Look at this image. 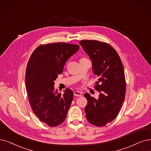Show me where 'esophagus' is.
<instances>
[{
    "label": "esophagus",
    "instance_id": "1",
    "mask_svg": "<svg viewBox=\"0 0 151 151\" xmlns=\"http://www.w3.org/2000/svg\"><path fill=\"white\" fill-rule=\"evenodd\" d=\"M82 93L81 92H79V91H75V92H74V95L76 96H81Z\"/></svg>",
    "mask_w": 151,
    "mask_h": 151
}]
</instances>
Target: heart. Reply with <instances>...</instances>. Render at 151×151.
<instances>
[{
	"mask_svg": "<svg viewBox=\"0 0 151 151\" xmlns=\"http://www.w3.org/2000/svg\"><path fill=\"white\" fill-rule=\"evenodd\" d=\"M82 59H86V58H82Z\"/></svg>",
	"mask_w": 151,
	"mask_h": 151,
	"instance_id": "1",
	"label": "heart"
}]
</instances>
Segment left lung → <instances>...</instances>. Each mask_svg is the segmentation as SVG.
Instances as JSON below:
<instances>
[{
  "instance_id": "1",
  "label": "left lung",
  "mask_w": 151,
  "mask_h": 151,
  "mask_svg": "<svg viewBox=\"0 0 151 151\" xmlns=\"http://www.w3.org/2000/svg\"><path fill=\"white\" fill-rule=\"evenodd\" d=\"M79 44L92 62L93 72L98 77L95 89L100 93L98 99L84 94L87 100L86 116L90 123L101 127L115 119L124 100V68L116 50L108 43L83 40Z\"/></svg>"
}]
</instances>
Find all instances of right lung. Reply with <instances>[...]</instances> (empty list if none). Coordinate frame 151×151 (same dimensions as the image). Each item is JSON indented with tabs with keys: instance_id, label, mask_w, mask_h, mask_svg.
Returning a JSON list of instances; mask_svg holds the SVG:
<instances>
[{
	"instance_id": "obj_1",
	"label": "right lung",
	"mask_w": 151,
	"mask_h": 151,
	"mask_svg": "<svg viewBox=\"0 0 151 151\" xmlns=\"http://www.w3.org/2000/svg\"><path fill=\"white\" fill-rule=\"evenodd\" d=\"M79 46L65 43L42 45L36 48L26 69L25 82L33 113L41 122L51 127L65 119L74 93L66 88L63 95L55 92V81L65 62L79 50Z\"/></svg>"
}]
</instances>
